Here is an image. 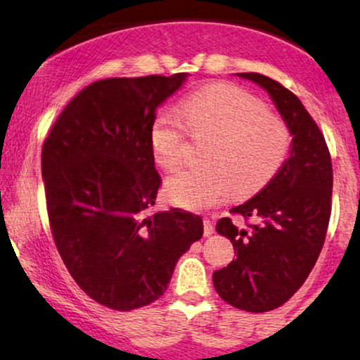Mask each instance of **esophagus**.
I'll return each mask as SVG.
<instances>
[{
	"instance_id": "34e87169",
	"label": "esophagus",
	"mask_w": 360,
	"mask_h": 360,
	"mask_svg": "<svg viewBox=\"0 0 360 360\" xmlns=\"http://www.w3.org/2000/svg\"><path fill=\"white\" fill-rule=\"evenodd\" d=\"M212 233H214L212 221L209 219V217H206V219H204V236H211Z\"/></svg>"
}]
</instances>
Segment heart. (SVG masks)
I'll return each instance as SVG.
<instances>
[{
    "label": "heart",
    "mask_w": 360,
    "mask_h": 360,
    "mask_svg": "<svg viewBox=\"0 0 360 360\" xmlns=\"http://www.w3.org/2000/svg\"><path fill=\"white\" fill-rule=\"evenodd\" d=\"M183 117L161 112L151 127V151L159 166L176 169L186 156L187 127L212 133L204 166H191L169 177L167 198L177 206L204 211L233 191L244 198L272 181L289 156L292 134L266 104L236 84L217 83L184 99Z\"/></svg>",
    "instance_id": "heart-1"
}]
</instances>
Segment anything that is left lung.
Returning a JSON list of instances; mask_svg holds the SVG:
<instances>
[{
  "label": "left lung",
  "instance_id": "obj_1",
  "mask_svg": "<svg viewBox=\"0 0 360 360\" xmlns=\"http://www.w3.org/2000/svg\"><path fill=\"white\" fill-rule=\"evenodd\" d=\"M269 93L292 134L281 171L248 202L231 209L216 231L231 239L236 257L212 274L222 301L248 312L281 307L311 274L326 240L332 207V161L324 134L294 93L259 72H239ZM253 222L251 223L250 221Z\"/></svg>",
  "mask_w": 360,
  "mask_h": 360
}]
</instances>
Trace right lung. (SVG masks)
I'll list each match as a JSON object with an SVG mask.
<instances>
[{"label":"right lung","instance_id":"right-lung-1","mask_svg":"<svg viewBox=\"0 0 360 360\" xmlns=\"http://www.w3.org/2000/svg\"><path fill=\"white\" fill-rule=\"evenodd\" d=\"M186 76L108 78L86 86L41 149L59 256L81 290L115 311L161 297L177 259L202 238V219L193 212L146 216L161 186L151 151L154 112Z\"/></svg>","mask_w":360,"mask_h":360}]
</instances>
